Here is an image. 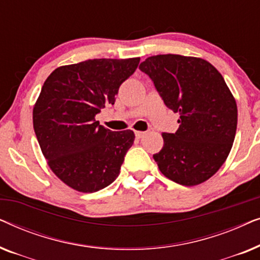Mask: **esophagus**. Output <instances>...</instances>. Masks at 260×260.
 I'll return each mask as SVG.
<instances>
[{"label":"esophagus","instance_id":"obj_1","mask_svg":"<svg viewBox=\"0 0 260 260\" xmlns=\"http://www.w3.org/2000/svg\"><path fill=\"white\" fill-rule=\"evenodd\" d=\"M135 135H136L137 138H142V137H144L145 133L144 131H135Z\"/></svg>","mask_w":260,"mask_h":260}]
</instances>
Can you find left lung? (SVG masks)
<instances>
[{
	"label": "left lung",
	"instance_id": "8db88e82",
	"mask_svg": "<svg viewBox=\"0 0 260 260\" xmlns=\"http://www.w3.org/2000/svg\"><path fill=\"white\" fill-rule=\"evenodd\" d=\"M140 70L152 80L167 108L179 113L176 133H163L154 155L166 177L197 186L226 161L236 137V99L221 74L204 59L179 54L149 56Z\"/></svg>",
	"mask_w": 260,
	"mask_h": 260
}]
</instances>
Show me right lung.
Listing matches in <instances>:
<instances>
[{
    "label": "right lung",
    "mask_w": 260,
    "mask_h": 260,
    "mask_svg": "<svg viewBox=\"0 0 260 260\" xmlns=\"http://www.w3.org/2000/svg\"><path fill=\"white\" fill-rule=\"evenodd\" d=\"M138 63L140 58L86 60L58 67L44 83L33 109L34 131L49 168L73 189L94 193L119 175L134 131L115 133L95 116L115 104Z\"/></svg>",
    "instance_id": "obj_1"
}]
</instances>
